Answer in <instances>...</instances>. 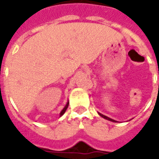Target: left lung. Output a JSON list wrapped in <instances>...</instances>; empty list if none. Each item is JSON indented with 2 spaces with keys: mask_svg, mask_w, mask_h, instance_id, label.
Wrapping results in <instances>:
<instances>
[{
  "mask_svg": "<svg viewBox=\"0 0 159 159\" xmlns=\"http://www.w3.org/2000/svg\"><path fill=\"white\" fill-rule=\"evenodd\" d=\"M98 113H99V115H100V117H103V118H105V119L109 120V121H111V122H113V123H117V121H116V120L111 119V118H110V117H107V116H105V115H103V114L100 113V112H98Z\"/></svg>",
  "mask_w": 159,
  "mask_h": 159,
  "instance_id": "obj_1",
  "label": "left lung"
}]
</instances>
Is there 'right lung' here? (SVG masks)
Returning a JSON list of instances; mask_svg holds the SVG:
<instances>
[{
	"label": "right lung",
	"mask_w": 159,
	"mask_h": 159,
	"mask_svg": "<svg viewBox=\"0 0 159 159\" xmlns=\"http://www.w3.org/2000/svg\"><path fill=\"white\" fill-rule=\"evenodd\" d=\"M68 106H69V101H67V103H66V106H65V107H64V108H63V110L61 111H60V113H59V117H61L63 114L66 112V109L68 108Z\"/></svg>",
	"instance_id": "right-lung-1"
}]
</instances>
